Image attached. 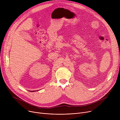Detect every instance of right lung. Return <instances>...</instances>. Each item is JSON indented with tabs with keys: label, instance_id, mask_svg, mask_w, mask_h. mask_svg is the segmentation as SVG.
Segmentation results:
<instances>
[{
	"label": "right lung",
	"instance_id": "obj_1",
	"mask_svg": "<svg viewBox=\"0 0 120 120\" xmlns=\"http://www.w3.org/2000/svg\"><path fill=\"white\" fill-rule=\"evenodd\" d=\"M34 91H32V92H34Z\"/></svg>",
	"mask_w": 120,
	"mask_h": 120
}]
</instances>
